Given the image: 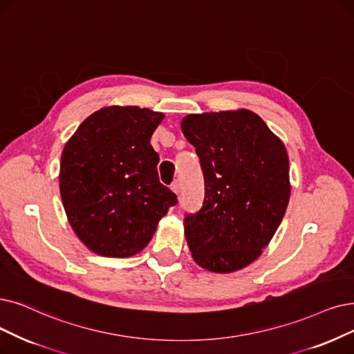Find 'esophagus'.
I'll return each instance as SVG.
<instances>
[{"label": "esophagus", "instance_id": "obj_1", "mask_svg": "<svg viewBox=\"0 0 354 354\" xmlns=\"http://www.w3.org/2000/svg\"><path fill=\"white\" fill-rule=\"evenodd\" d=\"M171 190H173L176 194H178V193H180V190H181V186H180V180H176V181H173V185H171Z\"/></svg>", "mask_w": 354, "mask_h": 354}]
</instances>
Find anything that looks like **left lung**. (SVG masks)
Wrapping results in <instances>:
<instances>
[{
  "instance_id": "1",
  "label": "left lung",
  "mask_w": 354,
  "mask_h": 354,
  "mask_svg": "<svg viewBox=\"0 0 354 354\" xmlns=\"http://www.w3.org/2000/svg\"><path fill=\"white\" fill-rule=\"evenodd\" d=\"M181 131L205 178L202 207L185 216L192 256L210 272L239 270L260 256L285 216L286 149L250 110L189 115Z\"/></svg>"
}]
</instances>
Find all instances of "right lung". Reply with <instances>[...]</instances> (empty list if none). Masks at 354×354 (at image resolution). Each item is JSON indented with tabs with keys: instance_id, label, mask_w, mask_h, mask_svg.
I'll return each mask as SVG.
<instances>
[{
	"instance_id": "1",
	"label": "right lung",
	"mask_w": 354,
	"mask_h": 354,
	"mask_svg": "<svg viewBox=\"0 0 354 354\" xmlns=\"http://www.w3.org/2000/svg\"><path fill=\"white\" fill-rule=\"evenodd\" d=\"M162 113L111 106L84 120L62 152L59 187L81 241L104 257L144 250L158 221L177 205L160 183L151 136Z\"/></svg>"
}]
</instances>
